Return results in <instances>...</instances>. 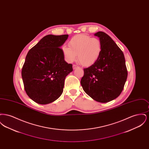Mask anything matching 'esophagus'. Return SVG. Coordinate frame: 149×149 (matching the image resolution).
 Returning <instances> with one entry per match:
<instances>
[{
	"label": "esophagus",
	"instance_id": "esophagus-1",
	"mask_svg": "<svg viewBox=\"0 0 149 149\" xmlns=\"http://www.w3.org/2000/svg\"><path fill=\"white\" fill-rule=\"evenodd\" d=\"M77 68H78V66L77 65H72V68H73L74 70L75 69H77Z\"/></svg>",
	"mask_w": 149,
	"mask_h": 149
}]
</instances>
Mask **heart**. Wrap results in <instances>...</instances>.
I'll return each mask as SVG.
<instances>
[{"label": "heart", "instance_id": "obj_1", "mask_svg": "<svg viewBox=\"0 0 149 149\" xmlns=\"http://www.w3.org/2000/svg\"><path fill=\"white\" fill-rule=\"evenodd\" d=\"M69 47L63 46L62 51L65 60L69 63L74 61L78 55L79 62L89 66L99 59L102 51V43L98 38L85 34L74 36L69 42Z\"/></svg>", "mask_w": 149, "mask_h": 149}]
</instances>
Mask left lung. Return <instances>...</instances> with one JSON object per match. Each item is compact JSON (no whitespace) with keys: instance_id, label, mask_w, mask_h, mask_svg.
Returning a JSON list of instances; mask_svg holds the SVG:
<instances>
[{"instance_id":"obj_1","label":"left lung","mask_w":149,"mask_h":149,"mask_svg":"<svg viewBox=\"0 0 149 149\" xmlns=\"http://www.w3.org/2000/svg\"><path fill=\"white\" fill-rule=\"evenodd\" d=\"M102 51L97 61L84 69L80 83L83 90L92 99L107 103L117 98L123 89L127 70L123 52L110 36L99 31Z\"/></svg>"}]
</instances>
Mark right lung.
<instances>
[{
    "instance_id": "right-lung-1",
    "label": "right lung",
    "mask_w": 149,
    "mask_h": 149,
    "mask_svg": "<svg viewBox=\"0 0 149 149\" xmlns=\"http://www.w3.org/2000/svg\"><path fill=\"white\" fill-rule=\"evenodd\" d=\"M68 35L46 36L29 50L22 69L26 92L37 103L46 104L59 98L66 77L73 70L60 47Z\"/></svg>"
}]
</instances>
